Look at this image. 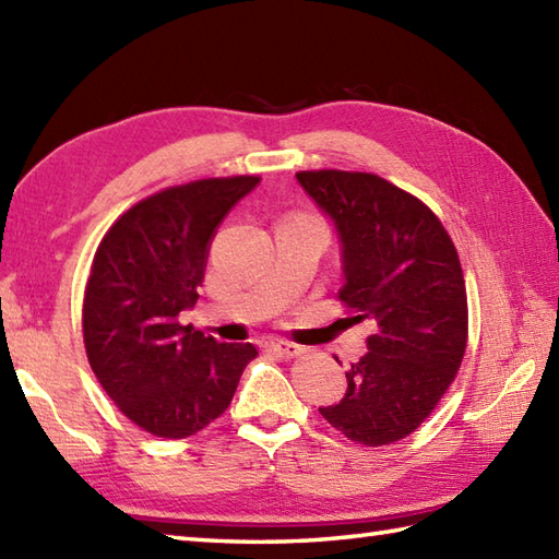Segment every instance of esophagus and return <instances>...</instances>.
I'll list each match as a JSON object with an SVG mask.
<instances>
[{"instance_id":"34e87169","label":"esophagus","mask_w":559,"mask_h":559,"mask_svg":"<svg viewBox=\"0 0 559 559\" xmlns=\"http://www.w3.org/2000/svg\"><path fill=\"white\" fill-rule=\"evenodd\" d=\"M264 346L271 353L281 355V358H295V355H300L305 350L302 346H298V343H293V341H266Z\"/></svg>"}]
</instances>
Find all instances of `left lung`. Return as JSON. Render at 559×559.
<instances>
[{
	"instance_id": "left-lung-1",
	"label": "left lung",
	"mask_w": 559,
	"mask_h": 559,
	"mask_svg": "<svg viewBox=\"0 0 559 559\" xmlns=\"http://www.w3.org/2000/svg\"><path fill=\"white\" fill-rule=\"evenodd\" d=\"M298 180L338 228V300L353 322L377 326L346 372V396L319 413L355 444H394L430 418L466 353L459 252L435 211L384 177L302 170Z\"/></svg>"
}]
</instances>
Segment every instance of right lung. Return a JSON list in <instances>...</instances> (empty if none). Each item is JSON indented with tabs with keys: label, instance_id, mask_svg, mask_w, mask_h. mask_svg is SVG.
<instances>
[{
	"label": "right lung",
	"instance_id": "obj_1",
	"mask_svg": "<svg viewBox=\"0 0 559 559\" xmlns=\"http://www.w3.org/2000/svg\"><path fill=\"white\" fill-rule=\"evenodd\" d=\"M257 175L206 177L136 201L103 235L83 290V346L115 406L148 435L185 439L230 406L252 343L180 322L199 298L209 242Z\"/></svg>",
	"mask_w": 559,
	"mask_h": 559
}]
</instances>
